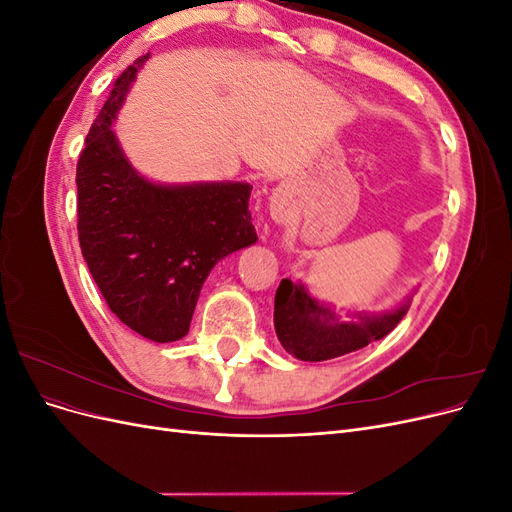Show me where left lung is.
Instances as JSON below:
<instances>
[{
    "mask_svg": "<svg viewBox=\"0 0 512 512\" xmlns=\"http://www.w3.org/2000/svg\"><path fill=\"white\" fill-rule=\"evenodd\" d=\"M408 312V303L386 314H352L344 322L331 307L309 297L303 286L282 280L275 292V333L282 346L301 361H327L389 335Z\"/></svg>",
    "mask_w": 512,
    "mask_h": 512,
    "instance_id": "1",
    "label": "left lung"
}]
</instances>
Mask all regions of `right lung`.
Masks as SVG:
<instances>
[{
  "label": "right lung",
  "mask_w": 512,
  "mask_h": 512,
  "mask_svg": "<svg viewBox=\"0 0 512 512\" xmlns=\"http://www.w3.org/2000/svg\"><path fill=\"white\" fill-rule=\"evenodd\" d=\"M115 81L76 164L79 243L111 312L153 342H175L215 262L256 243L250 183L156 185L123 156L111 123L136 70Z\"/></svg>",
  "instance_id": "1"
}]
</instances>
